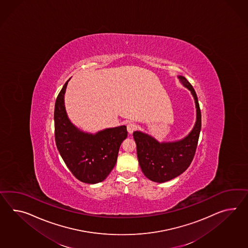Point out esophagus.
I'll return each instance as SVG.
<instances>
[{"label":"esophagus","mask_w":248,"mask_h":248,"mask_svg":"<svg viewBox=\"0 0 248 248\" xmlns=\"http://www.w3.org/2000/svg\"><path fill=\"white\" fill-rule=\"evenodd\" d=\"M135 129H136V124H132V123H130V124H127V131H128V133H133V131H134Z\"/></svg>","instance_id":"obj_1"}]
</instances>
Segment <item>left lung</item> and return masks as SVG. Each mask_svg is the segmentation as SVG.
Masks as SVG:
<instances>
[{
  "mask_svg": "<svg viewBox=\"0 0 248 248\" xmlns=\"http://www.w3.org/2000/svg\"><path fill=\"white\" fill-rule=\"evenodd\" d=\"M177 78L191 92L196 108V120L191 132L177 140L158 141L148 133L135 131L133 135L137 145L140 167L147 178L156 183L169 181L184 173L193 160L199 139L202 116L198 98L193 86L184 76Z\"/></svg>",
  "mask_w": 248,
  "mask_h": 248,
  "instance_id": "left-lung-1",
  "label": "left lung"
}]
</instances>
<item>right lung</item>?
<instances>
[{
	"instance_id": "right-lung-1",
	"label": "right lung",
	"mask_w": 248,
	"mask_h": 248,
	"mask_svg": "<svg viewBox=\"0 0 248 248\" xmlns=\"http://www.w3.org/2000/svg\"><path fill=\"white\" fill-rule=\"evenodd\" d=\"M69 80L55 101L56 147L73 175L79 181L94 185L104 181L114 169L119 148L126 139V126L106 128L95 133L84 132L76 126L67 115L64 105Z\"/></svg>"
}]
</instances>
